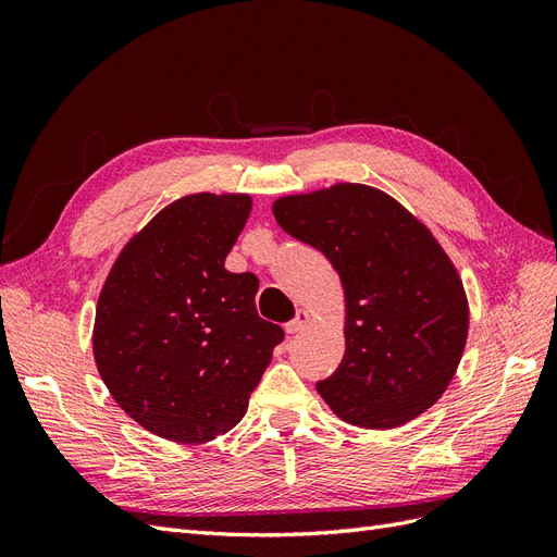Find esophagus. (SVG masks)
Returning <instances> with one entry per match:
<instances>
[{"label":"esophagus","mask_w":557,"mask_h":557,"mask_svg":"<svg viewBox=\"0 0 557 557\" xmlns=\"http://www.w3.org/2000/svg\"><path fill=\"white\" fill-rule=\"evenodd\" d=\"M307 323H309V313L307 311H297V318L290 320L288 325H285V332L297 334V332H301V330L307 327Z\"/></svg>","instance_id":"obj_1"}]
</instances>
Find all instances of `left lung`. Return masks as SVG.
I'll use <instances>...</instances> for the list:
<instances>
[{"label":"left lung","mask_w":557,"mask_h":557,"mask_svg":"<svg viewBox=\"0 0 557 557\" xmlns=\"http://www.w3.org/2000/svg\"><path fill=\"white\" fill-rule=\"evenodd\" d=\"M276 223L332 262L346 295V352L315 383L342 420L391 430L428 411L460 364L469 307L432 232L360 183L274 201Z\"/></svg>","instance_id":"8db88e82"}]
</instances>
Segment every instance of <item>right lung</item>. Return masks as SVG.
<instances>
[{
  "mask_svg": "<svg viewBox=\"0 0 557 557\" xmlns=\"http://www.w3.org/2000/svg\"><path fill=\"white\" fill-rule=\"evenodd\" d=\"M250 205L211 193L172 201L121 250L99 295V376L162 440L205 444L230 432L283 342L258 315V276L225 269Z\"/></svg>",
  "mask_w": 557,
  "mask_h": 557,
  "instance_id": "right-lung-1",
  "label": "right lung"
}]
</instances>
